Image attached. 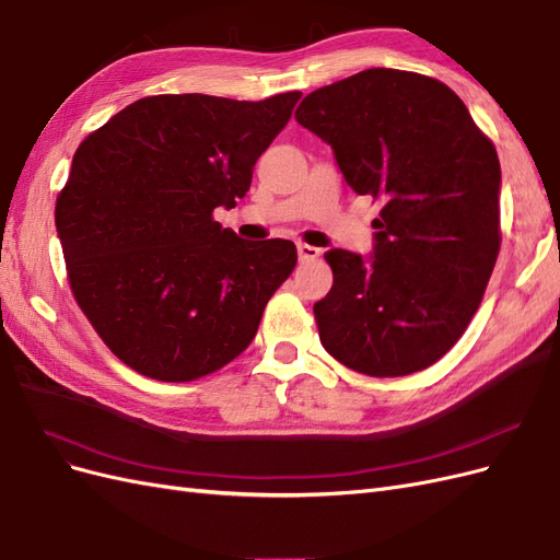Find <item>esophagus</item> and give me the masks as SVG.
I'll return each instance as SVG.
<instances>
[{
    "label": "esophagus",
    "mask_w": 560,
    "mask_h": 560,
    "mask_svg": "<svg viewBox=\"0 0 560 560\" xmlns=\"http://www.w3.org/2000/svg\"><path fill=\"white\" fill-rule=\"evenodd\" d=\"M296 252H299V261H301V264L315 261V259L319 257V249L313 247V245H306V243H299V245H296Z\"/></svg>",
    "instance_id": "34e87169"
}]
</instances>
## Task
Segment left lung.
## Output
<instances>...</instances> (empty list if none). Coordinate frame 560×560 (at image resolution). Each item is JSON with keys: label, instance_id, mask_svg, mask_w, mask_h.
Listing matches in <instances>:
<instances>
[{"label": "left lung", "instance_id": "obj_1", "mask_svg": "<svg viewBox=\"0 0 560 560\" xmlns=\"http://www.w3.org/2000/svg\"><path fill=\"white\" fill-rule=\"evenodd\" d=\"M296 121L331 144L354 194L381 200L376 247L329 249L313 306L334 360L376 378L428 369L477 313L500 252V161L446 83L374 67L303 97Z\"/></svg>", "mask_w": 560, "mask_h": 560}]
</instances>
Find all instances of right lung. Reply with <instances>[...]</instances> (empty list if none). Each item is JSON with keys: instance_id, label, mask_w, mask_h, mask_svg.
<instances>
[{"instance_id": "right-lung-1", "label": "right lung", "mask_w": 560, "mask_h": 560, "mask_svg": "<svg viewBox=\"0 0 560 560\" xmlns=\"http://www.w3.org/2000/svg\"><path fill=\"white\" fill-rule=\"evenodd\" d=\"M299 97L151 95L79 144L56 200L67 280L97 336L138 374L186 383L222 369L292 276V241H241L212 212L247 194Z\"/></svg>"}]
</instances>
